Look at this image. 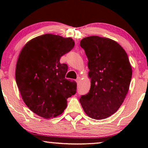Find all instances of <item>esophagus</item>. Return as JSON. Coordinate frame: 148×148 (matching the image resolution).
<instances>
[{
  "label": "esophagus",
  "instance_id": "obj_1",
  "mask_svg": "<svg viewBox=\"0 0 148 148\" xmlns=\"http://www.w3.org/2000/svg\"><path fill=\"white\" fill-rule=\"evenodd\" d=\"M76 82H77V84H78V83H79V81H80V77H77V78L76 79Z\"/></svg>",
  "mask_w": 148,
  "mask_h": 148
}]
</instances>
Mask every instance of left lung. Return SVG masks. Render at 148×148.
Wrapping results in <instances>:
<instances>
[{
  "mask_svg": "<svg viewBox=\"0 0 148 148\" xmlns=\"http://www.w3.org/2000/svg\"><path fill=\"white\" fill-rule=\"evenodd\" d=\"M88 59L91 88L79 102L91 118L103 119L117 111L129 91L132 68L128 56L116 41L98 36L80 42Z\"/></svg>",
  "mask_w": 148,
  "mask_h": 148,
  "instance_id": "8db88e82",
  "label": "left lung"
}]
</instances>
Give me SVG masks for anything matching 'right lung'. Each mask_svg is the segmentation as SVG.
Returning <instances> with one entry per match:
<instances>
[{"label":"right lung","instance_id":"right-lung-1","mask_svg":"<svg viewBox=\"0 0 148 148\" xmlns=\"http://www.w3.org/2000/svg\"><path fill=\"white\" fill-rule=\"evenodd\" d=\"M71 38L46 34L32 39L21 49L16 80L29 108L46 119L61 114L66 100L76 92L77 84L65 78L68 66L60 58L73 49Z\"/></svg>","mask_w":148,"mask_h":148}]
</instances>
